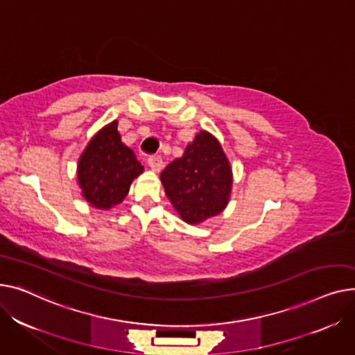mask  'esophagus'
<instances>
[{
  "label": "esophagus",
  "mask_w": 355,
  "mask_h": 355,
  "mask_svg": "<svg viewBox=\"0 0 355 355\" xmlns=\"http://www.w3.org/2000/svg\"><path fill=\"white\" fill-rule=\"evenodd\" d=\"M148 164L153 172H160V169L163 168V160L160 156H150L148 160Z\"/></svg>",
  "instance_id": "1"
}]
</instances>
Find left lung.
<instances>
[{
    "instance_id": "left-lung-1",
    "label": "left lung",
    "mask_w": 355,
    "mask_h": 355,
    "mask_svg": "<svg viewBox=\"0 0 355 355\" xmlns=\"http://www.w3.org/2000/svg\"><path fill=\"white\" fill-rule=\"evenodd\" d=\"M164 192L180 219L200 225L222 214L231 200L232 166L219 140L200 130L160 175Z\"/></svg>"
}]
</instances>
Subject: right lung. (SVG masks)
<instances>
[{"label": "right lung", "instance_id": "add662e5", "mask_svg": "<svg viewBox=\"0 0 355 355\" xmlns=\"http://www.w3.org/2000/svg\"><path fill=\"white\" fill-rule=\"evenodd\" d=\"M117 120L103 126L77 162V183L85 200L109 211L128 196L132 182L143 173L135 152L121 141Z\"/></svg>", "mask_w": 355, "mask_h": 355}]
</instances>
